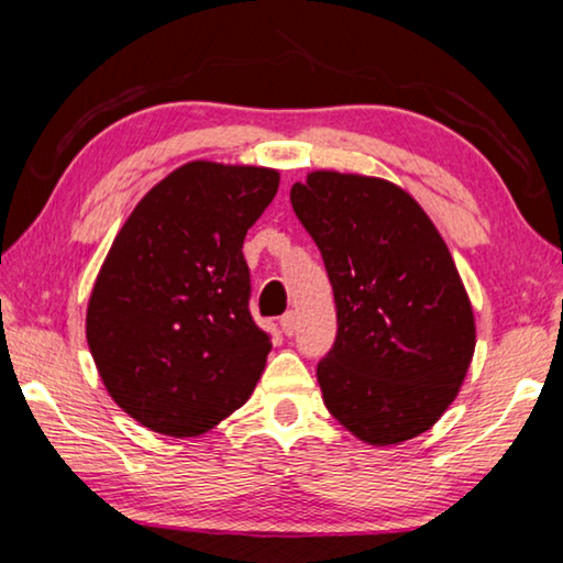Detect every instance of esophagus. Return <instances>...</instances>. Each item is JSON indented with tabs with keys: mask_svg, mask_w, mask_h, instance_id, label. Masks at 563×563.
Returning a JSON list of instances; mask_svg holds the SVG:
<instances>
[{
	"mask_svg": "<svg viewBox=\"0 0 563 563\" xmlns=\"http://www.w3.org/2000/svg\"><path fill=\"white\" fill-rule=\"evenodd\" d=\"M280 330L285 332V335H292L295 332V312H285V316L280 318Z\"/></svg>",
	"mask_w": 563,
	"mask_h": 563,
	"instance_id": "esophagus-1",
	"label": "esophagus"
}]
</instances>
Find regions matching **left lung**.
Returning <instances> with one entry per match:
<instances>
[{
	"mask_svg": "<svg viewBox=\"0 0 563 563\" xmlns=\"http://www.w3.org/2000/svg\"><path fill=\"white\" fill-rule=\"evenodd\" d=\"M290 203L335 295L338 338L318 365L322 402L373 446L432 430L476 345L444 238L405 188L377 176L310 170L292 184Z\"/></svg>",
	"mask_w": 563,
	"mask_h": 563,
	"instance_id": "8db88e82",
	"label": "left lung"
}]
</instances>
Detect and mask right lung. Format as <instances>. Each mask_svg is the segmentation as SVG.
I'll list each match as a JSON object with an SVG mask.
<instances>
[{"label":"right lung","instance_id":"obj_1","mask_svg":"<svg viewBox=\"0 0 563 563\" xmlns=\"http://www.w3.org/2000/svg\"><path fill=\"white\" fill-rule=\"evenodd\" d=\"M278 184L275 168L190 161L113 238L87 342L113 402L151 432L203 434L258 385L273 345L247 310L243 241Z\"/></svg>","mask_w":563,"mask_h":563}]
</instances>
